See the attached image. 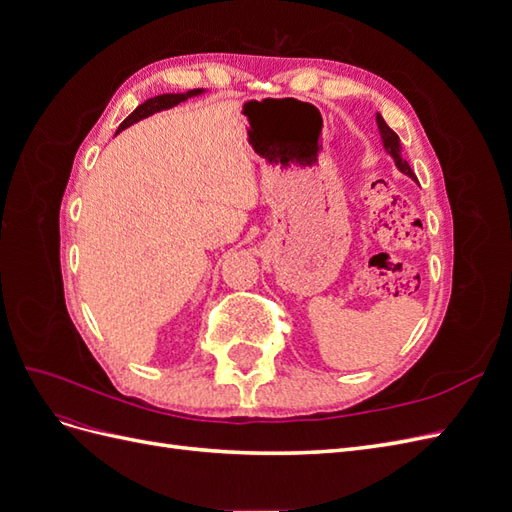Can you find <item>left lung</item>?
Returning a JSON list of instances; mask_svg holds the SVG:
<instances>
[{"mask_svg": "<svg viewBox=\"0 0 512 512\" xmlns=\"http://www.w3.org/2000/svg\"><path fill=\"white\" fill-rule=\"evenodd\" d=\"M376 123H378V130H380V138H382L384 151L389 153V156L393 158V162H395L397 170H401V173L408 175L412 181H416V177H414V173H412L410 164H408L404 158H401V143H399V136H397L389 126H386V121L382 119V115H380V113H376Z\"/></svg>", "mask_w": 512, "mask_h": 512, "instance_id": "8db88e82", "label": "left lung"}]
</instances>
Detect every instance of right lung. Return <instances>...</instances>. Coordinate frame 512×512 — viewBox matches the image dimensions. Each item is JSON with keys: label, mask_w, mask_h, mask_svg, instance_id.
<instances>
[{"label": "right lung", "mask_w": 512, "mask_h": 512, "mask_svg": "<svg viewBox=\"0 0 512 512\" xmlns=\"http://www.w3.org/2000/svg\"><path fill=\"white\" fill-rule=\"evenodd\" d=\"M200 94H205V89H190V91H185V94H162V96H153V98H149L147 102H143V104H138L134 111L123 119V123L119 126V130H117V134L121 132V130H126V128H130V126H134L136 121H141V119H147V117H151L153 113H160V111H168V108H173V106H177V104H181V102H185V100H190V98H196V96H200Z\"/></svg>", "instance_id": "obj_1"}]
</instances>
